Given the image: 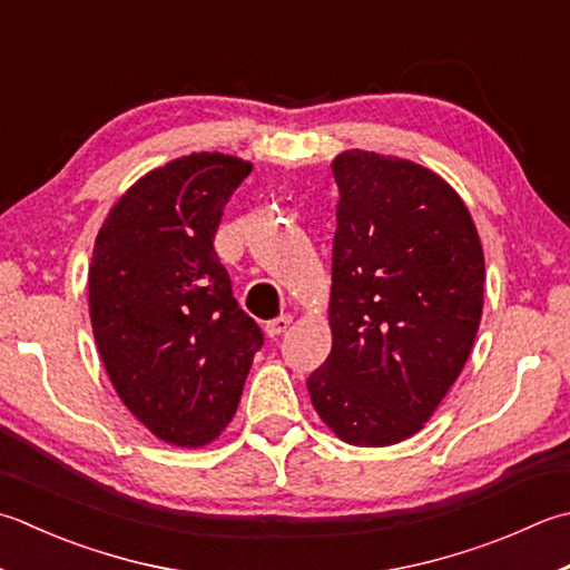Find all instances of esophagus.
I'll use <instances>...</instances> for the list:
<instances>
[{
  "label": "esophagus",
  "instance_id": "obj_1",
  "mask_svg": "<svg viewBox=\"0 0 570 570\" xmlns=\"http://www.w3.org/2000/svg\"><path fill=\"white\" fill-rule=\"evenodd\" d=\"M292 316H278V318H274V321H266V336L269 338H276V336H282V333H286V328L292 326Z\"/></svg>",
  "mask_w": 570,
  "mask_h": 570
}]
</instances>
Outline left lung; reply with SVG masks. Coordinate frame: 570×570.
<instances>
[{
  "label": "left lung",
  "mask_w": 570,
  "mask_h": 570,
  "mask_svg": "<svg viewBox=\"0 0 570 570\" xmlns=\"http://www.w3.org/2000/svg\"><path fill=\"white\" fill-rule=\"evenodd\" d=\"M331 167L333 348L306 385L343 442L387 448L422 430L470 358L484 252L462 197L428 167L365 150Z\"/></svg>",
  "instance_id": "8db88e82"
}]
</instances>
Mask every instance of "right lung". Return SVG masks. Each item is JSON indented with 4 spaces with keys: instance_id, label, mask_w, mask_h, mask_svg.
I'll use <instances>...</instances> for the list:
<instances>
[{
    "instance_id": "right-lung-1",
    "label": "right lung",
    "mask_w": 570,
    "mask_h": 570,
    "mask_svg": "<svg viewBox=\"0 0 570 570\" xmlns=\"http://www.w3.org/2000/svg\"><path fill=\"white\" fill-rule=\"evenodd\" d=\"M252 163L193 153L148 173L100 227L88 306L118 397L155 438L203 448L237 412L264 333L215 252L222 209Z\"/></svg>"
}]
</instances>
